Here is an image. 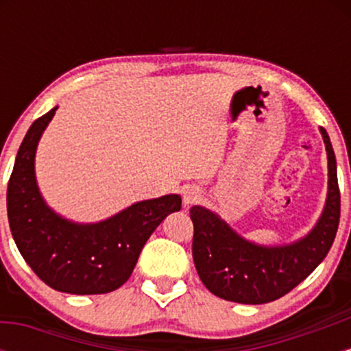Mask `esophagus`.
I'll use <instances>...</instances> for the list:
<instances>
[{
    "label": "esophagus",
    "mask_w": 351,
    "mask_h": 351,
    "mask_svg": "<svg viewBox=\"0 0 351 351\" xmlns=\"http://www.w3.org/2000/svg\"><path fill=\"white\" fill-rule=\"evenodd\" d=\"M199 198H201V193L198 191V189H195V188L186 189V191H184V195H183L184 204H195V203H198Z\"/></svg>",
    "instance_id": "esophagus-1"
}]
</instances>
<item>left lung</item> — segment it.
<instances>
[{
  "label": "left lung",
  "mask_w": 351,
  "mask_h": 351,
  "mask_svg": "<svg viewBox=\"0 0 351 351\" xmlns=\"http://www.w3.org/2000/svg\"><path fill=\"white\" fill-rule=\"evenodd\" d=\"M320 134L328 158L327 203L320 219L302 239L274 247L254 244L209 209H189L195 226L193 259L209 292L237 304H267L291 292L325 259L340 223V189L328 134L322 127Z\"/></svg>",
  "instance_id": "obj_1"
}]
</instances>
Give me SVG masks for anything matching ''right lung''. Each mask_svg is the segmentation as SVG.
<instances>
[{
    "instance_id": "add662e5",
    "label": "right lung",
    "mask_w": 351,
    "mask_h": 351,
    "mask_svg": "<svg viewBox=\"0 0 351 351\" xmlns=\"http://www.w3.org/2000/svg\"><path fill=\"white\" fill-rule=\"evenodd\" d=\"M58 107L31 125L8 183L13 239L36 276L54 291L92 295L117 291L134 272L145 243L160 223L181 209L180 195L140 201L106 221L79 224L47 206L39 193L34 156Z\"/></svg>"
}]
</instances>
